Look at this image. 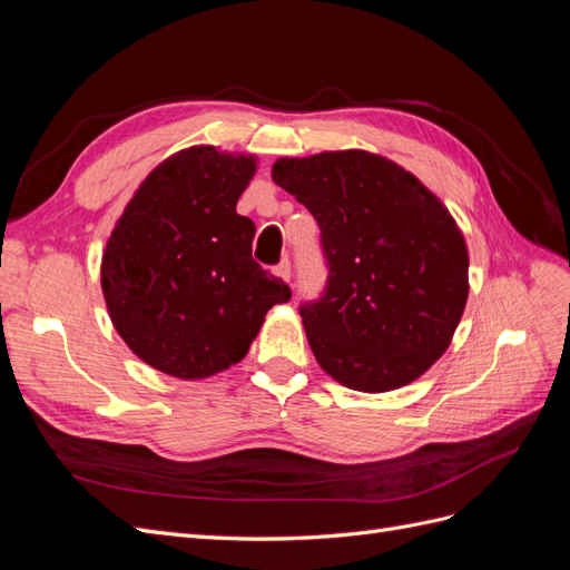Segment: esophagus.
I'll use <instances>...</instances> for the list:
<instances>
[{
    "label": "esophagus",
    "instance_id": "34e87169",
    "mask_svg": "<svg viewBox=\"0 0 570 570\" xmlns=\"http://www.w3.org/2000/svg\"><path fill=\"white\" fill-rule=\"evenodd\" d=\"M275 273H278L285 283H289V278H292V266H289V258H283V262H281L278 266H275Z\"/></svg>",
    "mask_w": 570,
    "mask_h": 570
}]
</instances>
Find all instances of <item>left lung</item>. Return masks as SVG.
<instances>
[{
  "label": "left lung",
  "mask_w": 570,
  "mask_h": 570,
  "mask_svg": "<svg viewBox=\"0 0 570 570\" xmlns=\"http://www.w3.org/2000/svg\"><path fill=\"white\" fill-rule=\"evenodd\" d=\"M273 180L321 228L325 287L299 306L321 368L358 392L416 381L469 299V249L450 212L409 170L358 149L278 159Z\"/></svg>",
  "instance_id": "8db88e82"
}]
</instances>
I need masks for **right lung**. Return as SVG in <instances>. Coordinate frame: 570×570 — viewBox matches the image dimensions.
I'll list each match as a JSON object with an SVG mask.
<instances>
[{
  "label": "right lung",
  "mask_w": 570,
  "mask_h": 570,
  "mask_svg": "<svg viewBox=\"0 0 570 570\" xmlns=\"http://www.w3.org/2000/svg\"><path fill=\"white\" fill-rule=\"evenodd\" d=\"M254 157L189 147L128 202L101 256L111 323L145 364L197 381L237 364L273 304L292 292L252 258L254 223L235 212Z\"/></svg>",
  "instance_id": "add662e5"
}]
</instances>
